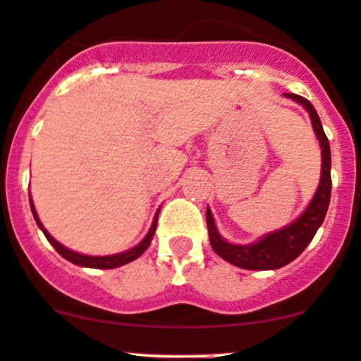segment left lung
Here are the masks:
<instances>
[{"mask_svg":"<svg viewBox=\"0 0 361 361\" xmlns=\"http://www.w3.org/2000/svg\"><path fill=\"white\" fill-rule=\"evenodd\" d=\"M286 99L295 100L309 113L310 121H312L314 134L319 139L321 146V178L319 187L314 194L312 201L309 202L302 215L291 222L289 226L281 227V229L268 233L259 238L254 243L238 245L224 240L222 234L216 229L215 219L212 215V209L206 208V224H208V234L212 248L216 255L231 264L243 269H279L282 266L295 261L300 254L307 248V245L316 236L317 229L323 224L326 216L328 204L331 197V153L330 142H328L326 134L323 130L319 116L312 104L303 97L295 95V93H284Z\"/></svg>","mask_w":361,"mask_h":361,"instance_id":"obj_1","label":"left lung"}]
</instances>
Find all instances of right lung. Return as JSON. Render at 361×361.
Returning a JSON list of instances; mask_svg holds the SVG:
<instances>
[{
  "instance_id": "right-lung-1",
  "label": "right lung",
  "mask_w": 361,
  "mask_h": 361,
  "mask_svg": "<svg viewBox=\"0 0 361 361\" xmlns=\"http://www.w3.org/2000/svg\"><path fill=\"white\" fill-rule=\"evenodd\" d=\"M30 206H31V213H33L37 226L40 227L42 233L45 234V238H47L49 243H51L52 247L56 248V252H58L61 257H65L66 261L73 262V264H77V266H84V268H99V269L118 268V266H123V264H127V262H132L134 259L141 257L142 252H145L146 248L149 247V243H152L153 234H155V231H157V220H159V212H160V209H157L155 219H153L152 227H149L148 234H146V236L142 238V240L139 241L135 247L128 248V250H125V252H120V254H113V255H86V254H79V252L70 250V248H66L65 245H61L59 241H56L54 238L49 234V231L45 229L44 226H42L40 219H38L37 209H35L33 199H31V197H30Z\"/></svg>"
}]
</instances>
